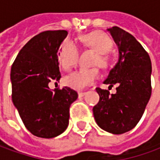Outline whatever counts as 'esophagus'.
Wrapping results in <instances>:
<instances>
[{
  "label": "esophagus",
  "instance_id": "34e87169",
  "mask_svg": "<svg viewBox=\"0 0 160 160\" xmlns=\"http://www.w3.org/2000/svg\"><path fill=\"white\" fill-rule=\"evenodd\" d=\"M86 96V92H79V97H83Z\"/></svg>",
  "mask_w": 160,
  "mask_h": 160
}]
</instances>
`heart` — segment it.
I'll use <instances>...</instances> for the list:
<instances>
[{
  "label": "heart",
  "mask_w": 160,
  "mask_h": 160,
  "mask_svg": "<svg viewBox=\"0 0 160 160\" xmlns=\"http://www.w3.org/2000/svg\"><path fill=\"white\" fill-rule=\"evenodd\" d=\"M80 41L86 47L90 48L97 52L94 64L102 68L108 67L110 58L108 52L113 47L112 40L100 31H95L80 37ZM79 50L74 43L69 40L62 43L58 51V61L64 71H70L78 63ZM100 77V71L97 67L80 69L65 77V84L77 90H81L88 86L92 85Z\"/></svg>",
  "instance_id": "b5f03b06"
}]
</instances>
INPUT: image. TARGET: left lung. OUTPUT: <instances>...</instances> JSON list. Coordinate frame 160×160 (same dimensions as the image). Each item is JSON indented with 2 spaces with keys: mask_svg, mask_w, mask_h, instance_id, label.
I'll return each mask as SVG.
<instances>
[{
  "mask_svg": "<svg viewBox=\"0 0 160 160\" xmlns=\"http://www.w3.org/2000/svg\"><path fill=\"white\" fill-rule=\"evenodd\" d=\"M107 31L118 48V61L103 81L116 85L115 94L97 88L100 99L93 108L97 124L114 135L130 131L139 122L152 95V62L134 36L118 26Z\"/></svg>",
  "mask_w": 160,
  "mask_h": 160,
  "instance_id": "obj_1",
  "label": "left lung"
}]
</instances>
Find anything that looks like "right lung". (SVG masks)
Segmentation results:
<instances>
[{
    "label": "right lung",
    "instance_id": "add662e5",
    "mask_svg": "<svg viewBox=\"0 0 160 160\" xmlns=\"http://www.w3.org/2000/svg\"><path fill=\"white\" fill-rule=\"evenodd\" d=\"M67 34L65 30L37 34L22 48L11 66L12 102L25 128L38 137L62 134L69 124L70 106L78 98L68 87L54 90L48 87L61 78L58 49Z\"/></svg>",
    "mask_w": 160,
    "mask_h": 160
}]
</instances>
